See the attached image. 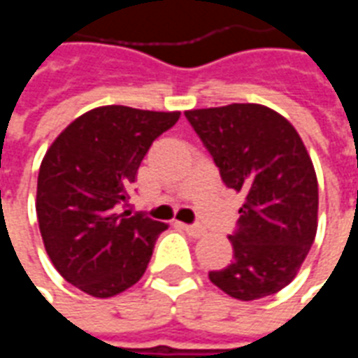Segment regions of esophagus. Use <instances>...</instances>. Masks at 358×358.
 Listing matches in <instances>:
<instances>
[{
    "instance_id": "esophagus-1",
    "label": "esophagus",
    "mask_w": 358,
    "mask_h": 358,
    "mask_svg": "<svg viewBox=\"0 0 358 358\" xmlns=\"http://www.w3.org/2000/svg\"><path fill=\"white\" fill-rule=\"evenodd\" d=\"M180 228H182V230H186L187 234H189V236H194V238H201V236H205V228H203V226H197V224H182V222H180Z\"/></svg>"
}]
</instances>
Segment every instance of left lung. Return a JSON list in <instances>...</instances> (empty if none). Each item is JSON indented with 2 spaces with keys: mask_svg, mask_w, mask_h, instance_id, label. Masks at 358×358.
Here are the masks:
<instances>
[{
  "mask_svg": "<svg viewBox=\"0 0 358 358\" xmlns=\"http://www.w3.org/2000/svg\"><path fill=\"white\" fill-rule=\"evenodd\" d=\"M226 187L243 194L228 238L234 261L210 270L213 284L241 301L292 282L316 236L318 182L307 149L287 120L257 103L186 110Z\"/></svg>",
  "mask_w": 358,
  "mask_h": 358,
  "instance_id": "obj_1",
  "label": "left lung"
}]
</instances>
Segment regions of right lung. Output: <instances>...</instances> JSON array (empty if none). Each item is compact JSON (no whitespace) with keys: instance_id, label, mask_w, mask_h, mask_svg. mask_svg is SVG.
Returning <instances> with one entry per match:
<instances>
[{"instance_id":"1","label":"right lung","mask_w":358,"mask_h":358,"mask_svg":"<svg viewBox=\"0 0 358 358\" xmlns=\"http://www.w3.org/2000/svg\"><path fill=\"white\" fill-rule=\"evenodd\" d=\"M180 113L107 105L66 126L43 157L36 213L43 245L69 284L113 297L148 268L166 224L124 209L151 143Z\"/></svg>"}]
</instances>
